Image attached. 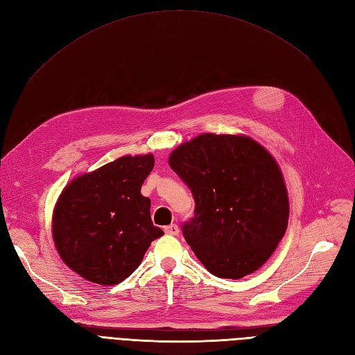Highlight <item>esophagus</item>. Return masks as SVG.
I'll use <instances>...</instances> for the list:
<instances>
[{
  "mask_svg": "<svg viewBox=\"0 0 355 355\" xmlns=\"http://www.w3.org/2000/svg\"><path fill=\"white\" fill-rule=\"evenodd\" d=\"M164 232L168 235H178L179 234V227L178 225H168V227H164Z\"/></svg>",
  "mask_w": 355,
  "mask_h": 355,
  "instance_id": "esophagus-1",
  "label": "esophagus"
}]
</instances>
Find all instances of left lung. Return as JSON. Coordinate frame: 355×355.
<instances>
[{"label": "left lung", "instance_id": "obj_1", "mask_svg": "<svg viewBox=\"0 0 355 355\" xmlns=\"http://www.w3.org/2000/svg\"><path fill=\"white\" fill-rule=\"evenodd\" d=\"M168 164L194 197L196 214L182 232L207 271L239 280L259 270L288 222L274 157L252 137L204 133L179 145Z\"/></svg>", "mask_w": 355, "mask_h": 355}]
</instances>
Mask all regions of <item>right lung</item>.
<instances>
[{
  "mask_svg": "<svg viewBox=\"0 0 355 355\" xmlns=\"http://www.w3.org/2000/svg\"><path fill=\"white\" fill-rule=\"evenodd\" d=\"M154 155H125L75 178L53 211V240L72 271L87 282L121 283L164 232L151 220V200L141 194Z\"/></svg>",
  "mask_w": 355,
  "mask_h": 355,
  "instance_id": "obj_1",
  "label": "right lung"
}]
</instances>
